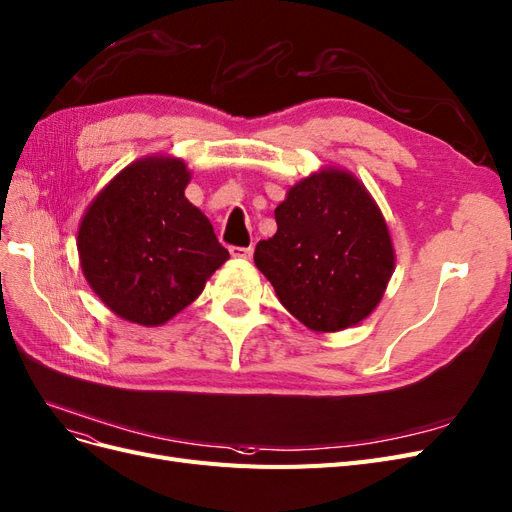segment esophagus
I'll return each mask as SVG.
<instances>
[{
    "label": "esophagus",
    "instance_id": "esophagus-1",
    "mask_svg": "<svg viewBox=\"0 0 512 512\" xmlns=\"http://www.w3.org/2000/svg\"><path fill=\"white\" fill-rule=\"evenodd\" d=\"M231 256H235V258H252V252H254V248H239V245H231Z\"/></svg>",
    "mask_w": 512,
    "mask_h": 512
}]
</instances>
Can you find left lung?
Instances as JSON below:
<instances>
[{"label":"left lung","instance_id":"8db88e82","mask_svg":"<svg viewBox=\"0 0 512 512\" xmlns=\"http://www.w3.org/2000/svg\"><path fill=\"white\" fill-rule=\"evenodd\" d=\"M275 220L254 262L279 303L315 332L362 322L394 271L390 233L366 188L345 171L309 175L288 190Z\"/></svg>","mask_w":512,"mask_h":512}]
</instances>
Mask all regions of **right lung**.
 Returning <instances> with one entry per match:
<instances>
[{
  "instance_id": "1",
  "label": "right lung",
  "mask_w": 512,
  "mask_h": 512,
  "mask_svg": "<svg viewBox=\"0 0 512 512\" xmlns=\"http://www.w3.org/2000/svg\"><path fill=\"white\" fill-rule=\"evenodd\" d=\"M188 180L178 158H144L122 169L82 218L84 277L129 322L165 324L228 260L214 226L184 197Z\"/></svg>"
}]
</instances>
